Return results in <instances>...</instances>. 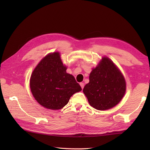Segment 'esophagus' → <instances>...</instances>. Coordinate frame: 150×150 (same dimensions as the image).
Returning <instances> with one entry per match:
<instances>
[{
	"instance_id": "34e87169",
	"label": "esophagus",
	"mask_w": 150,
	"mask_h": 150,
	"mask_svg": "<svg viewBox=\"0 0 150 150\" xmlns=\"http://www.w3.org/2000/svg\"><path fill=\"white\" fill-rule=\"evenodd\" d=\"M80 85H81V88H82V89H83V88H84V82H81V83H80Z\"/></svg>"
}]
</instances>
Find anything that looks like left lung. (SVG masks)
<instances>
[{"mask_svg":"<svg viewBox=\"0 0 150 150\" xmlns=\"http://www.w3.org/2000/svg\"><path fill=\"white\" fill-rule=\"evenodd\" d=\"M90 82L83 92L90 106L98 110H106L115 106L126 92V81L116 65L104 57L90 74Z\"/></svg>","mask_w":150,"mask_h":150,"instance_id":"8db88e82","label":"left lung"}]
</instances>
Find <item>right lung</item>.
I'll use <instances>...</instances> for the list:
<instances>
[{"label": "right lung", "mask_w": 150, "mask_h": 150, "mask_svg": "<svg viewBox=\"0 0 150 150\" xmlns=\"http://www.w3.org/2000/svg\"><path fill=\"white\" fill-rule=\"evenodd\" d=\"M66 69L59 52L49 53L34 69L30 89L41 106L53 110L62 109L73 94L82 90L75 77L67 73Z\"/></svg>", "instance_id": "right-lung-1"}]
</instances>
